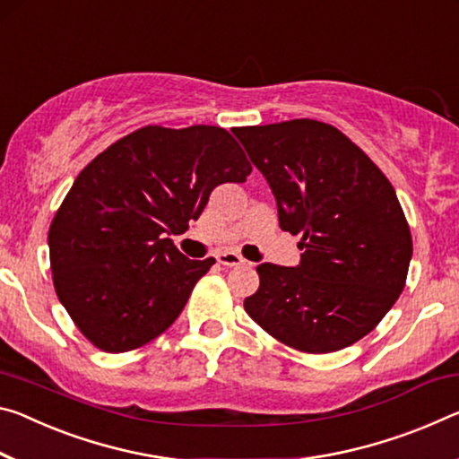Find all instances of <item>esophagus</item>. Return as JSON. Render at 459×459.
<instances>
[{"label":"esophagus","mask_w":459,"mask_h":459,"mask_svg":"<svg viewBox=\"0 0 459 459\" xmlns=\"http://www.w3.org/2000/svg\"><path fill=\"white\" fill-rule=\"evenodd\" d=\"M216 259H218V264L224 265V267H238V265L247 264V261L241 255H238V253H232V251H224Z\"/></svg>","instance_id":"obj_1"}]
</instances>
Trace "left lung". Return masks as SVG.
Listing matches in <instances>:
<instances>
[{
	"mask_svg": "<svg viewBox=\"0 0 459 459\" xmlns=\"http://www.w3.org/2000/svg\"><path fill=\"white\" fill-rule=\"evenodd\" d=\"M278 202L281 230L300 235L298 267L261 264L245 310L304 353L366 337L404 290L412 237L388 178L331 125L296 118L232 130Z\"/></svg>",
	"mask_w": 459,
	"mask_h": 459,
	"instance_id": "8db88e82",
	"label": "left lung"
}]
</instances>
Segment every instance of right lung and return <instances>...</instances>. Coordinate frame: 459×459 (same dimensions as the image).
Returning a JSON list of instances; mask_svg holds the SVG:
<instances>
[{
	"mask_svg": "<svg viewBox=\"0 0 459 459\" xmlns=\"http://www.w3.org/2000/svg\"><path fill=\"white\" fill-rule=\"evenodd\" d=\"M251 163L221 126H143L83 167L48 229L55 292L106 353L133 351L169 329L216 261H194L169 235L198 221L221 184Z\"/></svg>",
	"mask_w": 459,
	"mask_h": 459,
	"instance_id": "add662e5",
	"label": "right lung"
}]
</instances>
